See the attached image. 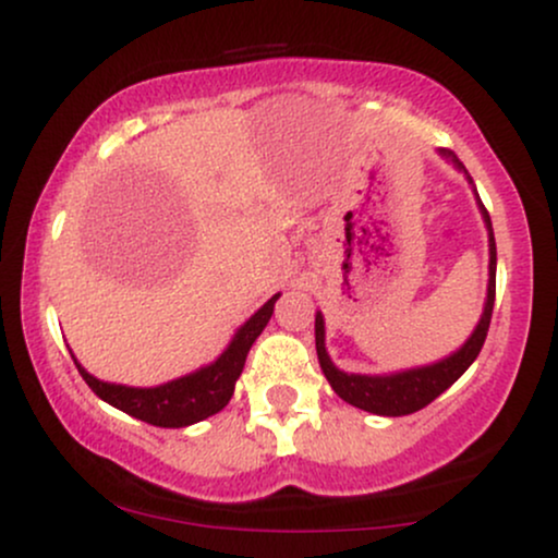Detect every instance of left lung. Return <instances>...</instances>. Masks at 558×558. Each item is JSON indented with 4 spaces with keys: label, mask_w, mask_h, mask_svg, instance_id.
Instances as JSON below:
<instances>
[{
    "label": "left lung",
    "mask_w": 558,
    "mask_h": 558,
    "mask_svg": "<svg viewBox=\"0 0 558 558\" xmlns=\"http://www.w3.org/2000/svg\"><path fill=\"white\" fill-rule=\"evenodd\" d=\"M448 162H453V168L464 170V165L459 162V157L453 155L451 149H440ZM466 175V170H464ZM470 178V175H466ZM472 183V178H470ZM480 213L485 217V226H488V235H490V278H488V299H485V310L483 317H480L475 332L466 338V343L457 354L446 356V360L427 364V367H417V369H407V373H396V375H349L343 369H338L336 364L330 362L328 351H325V323L323 315L317 312L315 317V345H317V360L319 367H323L325 377L336 390L338 396L351 407L364 409V412L380 414V417H403V414H412L425 409L427 403L438 399L446 388H451L453 383L459 380L466 373L472 362L477 360L480 349H483L485 336H488L490 328V317H493V301H496V239H493V228H490V215L488 209L483 207V202L477 198Z\"/></svg>",
    "instance_id": "left-lung-1"
}]
</instances>
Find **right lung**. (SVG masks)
Returning <instances> with one entry per match:
<instances>
[{
	"label": "right lung",
	"instance_id": "1",
	"mask_svg": "<svg viewBox=\"0 0 558 558\" xmlns=\"http://www.w3.org/2000/svg\"><path fill=\"white\" fill-rule=\"evenodd\" d=\"M280 293L267 301L259 312H254L246 323L241 325V330L235 332L233 341L226 351H222L209 367L196 369V373L178 377V380L165 383L157 388H131V386H114V383L96 380L94 375H88L86 369L75 362L83 380L88 383V388L99 396L101 401L112 403L120 412L131 414L141 422H149L157 427H185L202 422L220 409L228 407L230 396H233L235 380L243 373V364H246V354L252 349V343L257 341L259 332L265 330V325L270 323L275 301Z\"/></svg>",
	"mask_w": 558,
	"mask_h": 558
}]
</instances>
